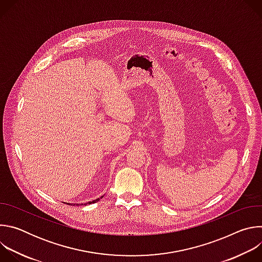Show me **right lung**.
I'll use <instances>...</instances> for the list:
<instances>
[{"label":"right lung","mask_w":262,"mask_h":262,"mask_svg":"<svg viewBox=\"0 0 262 262\" xmlns=\"http://www.w3.org/2000/svg\"><path fill=\"white\" fill-rule=\"evenodd\" d=\"M102 197H103V196H102ZM102 197H100V198H97V199H95V200H93V201H90V202H88V203H85L84 205H87V204H91V203H95V202L99 201V200H100ZM68 204H69V205H72V204H70V203H68ZM73 205H77V206H78V205H80V204H79V203H78V204H74V203H73ZM82 205H83V204H82Z\"/></svg>","instance_id":"right-lung-1"}]
</instances>
